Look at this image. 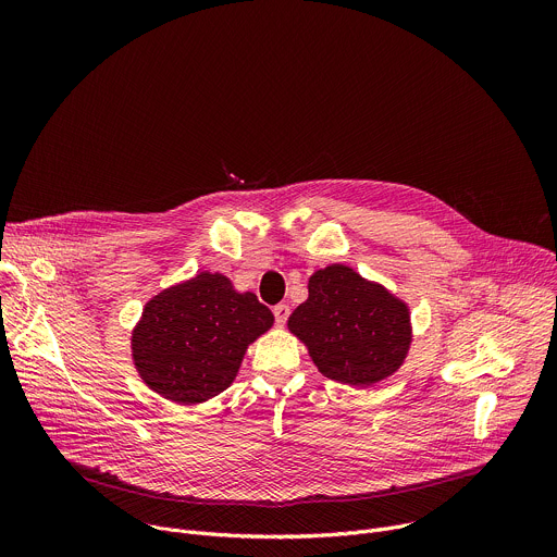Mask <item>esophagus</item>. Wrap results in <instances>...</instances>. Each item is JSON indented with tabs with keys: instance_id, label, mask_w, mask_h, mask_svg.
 Wrapping results in <instances>:
<instances>
[{
	"instance_id": "esophagus-1",
	"label": "esophagus",
	"mask_w": 557,
	"mask_h": 557,
	"mask_svg": "<svg viewBox=\"0 0 557 557\" xmlns=\"http://www.w3.org/2000/svg\"><path fill=\"white\" fill-rule=\"evenodd\" d=\"M273 314H275L277 326H284L286 320H288V314H290V308H288L286 304H277V306L273 308Z\"/></svg>"
}]
</instances>
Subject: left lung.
<instances>
[{
    "mask_svg": "<svg viewBox=\"0 0 557 557\" xmlns=\"http://www.w3.org/2000/svg\"><path fill=\"white\" fill-rule=\"evenodd\" d=\"M324 376L368 387L406 363L412 346L410 306L348 264H329L308 277V299L288 317Z\"/></svg>",
    "mask_w": 557,
    "mask_h": 557,
    "instance_id": "8db88e82",
    "label": "left lung"
}]
</instances>
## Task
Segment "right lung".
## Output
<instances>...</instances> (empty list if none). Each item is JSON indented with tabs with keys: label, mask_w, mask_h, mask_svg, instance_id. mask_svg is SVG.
I'll return each instance as SVG.
<instances>
[{
	"label": "right lung",
	"mask_w": 557,
	"mask_h": 557,
	"mask_svg": "<svg viewBox=\"0 0 557 557\" xmlns=\"http://www.w3.org/2000/svg\"><path fill=\"white\" fill-rule=\"evenodd\" d=\"M273 312L222 273L200 271L153 295L132 331V361L143 383L176 406L224 392L249 346L271 331Z\"/></svg>",
	"instance_id": "1"
}]
</instances>
